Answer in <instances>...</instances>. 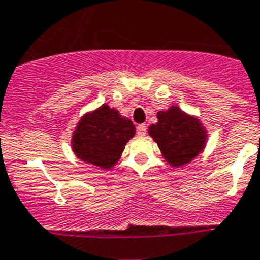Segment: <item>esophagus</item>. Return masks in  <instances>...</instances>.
<instances>
[{
  "mask_svg": "<svg viewBox=\"0 0 260 260\" xmlns=\"http://www.w3.org/2000/svg\"><path fill=\"white\" fill-rule=\"evenodd\" d=\"M146 133H147V126H146L145 123H142V125H138V127H137V134L145 135Z\"/></svg>",
  "mask_w": 260,
  "mask_h": 260,
  "instance_id": "1",
  "label": "esophagus"
}]
</instances>
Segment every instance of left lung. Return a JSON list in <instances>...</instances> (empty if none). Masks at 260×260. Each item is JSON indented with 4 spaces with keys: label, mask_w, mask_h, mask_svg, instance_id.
I'll return each instance as SVG.
<instances>
[{
    "label": "left lung",
    "mask_w": 260,
    "mask_h": 260,
    "mask_svg": "<svg viewBox=\"0 0 260 260\" xmlns=\"http://www.w3.org/2000/svg\"><path fill=\"white\" fill-rule=\"evenodd\" d=\"M156 118L158 122L150 126L149 134L171 166L190 164L202 153L207 141V132L198 118L186 114L178 106L158 111Z\"/></svg>",
    "instance_id": "1"
}]
</instances>
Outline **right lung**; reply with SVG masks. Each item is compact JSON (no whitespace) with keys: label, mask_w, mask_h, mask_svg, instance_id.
<instances>
[{"label":"right lung","mask_w":260,"mask_h":260,"mask_svg":"<svg viewBox=\"0 0 260 260\" xmlns=\"http://www.w3.org/2000/svg\"><path fill=\"white\" fill-rule=\"evenodd\" d=\"M135 126L117 109L102 105L86 113L73 133L72 147L77 158L101 169H110L121 158Z\"/></svg>","instance_id":"right-lung-1"}]
</instances>
